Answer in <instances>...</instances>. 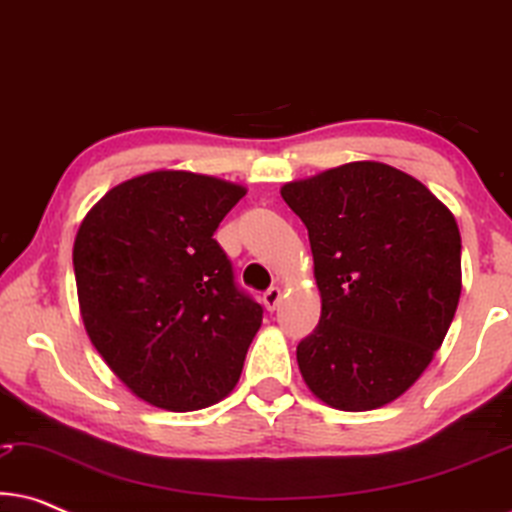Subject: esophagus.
Returning <instances> with one entry per match:
<instances>
[{"instance_id":"obj_1","label":"esophagus","mask_w":512,"mask_h":512,"mask_svg":"<svg viewBox=\"0 0 512 512\" xmlns=\"http://www.w3.org/2000/svg\"><path fill=\"white\" fill-rule=\"evenodd\" d=\"M279 300H282V289H277V286H272V289H268L263 293V305L265 310H275V307L279 305Z\"/></svg>"}]
</instances>
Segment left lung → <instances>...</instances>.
I'll use <instances>...</instances> for the list:
<instances>
[{"label": "left lung", "instance_id": "left-lung-1", "mask_svg": "<svg viewBox=\"0 0 512 512\" xmlns=\"http://www.w3.org/2000/svg\"><path fill=\"white\" fill-rule=\"evenodd\" d=\"M321 293L298 368L335 410L382 408L429 368L461 296V235L450 209L410 174L359 160L289 181Z\"/></svg>", "mask_w": 512, "mask_h": 512}]
</instances>
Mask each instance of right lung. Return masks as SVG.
Listing matches in <instances>:
<instances>
[{
    "instance_id": "obj_1",
    "label": "right lung",
    "mask_w": 512,
    "mask_h": 512,
    "mask_svg": "<svg viewBox=\"0 0 512 512\" xmlns=\"http://www.w3.org/2000/svg\"><path fill=\"white\" fill-rule=\"evenodd\" d=\"M247 188L184 170L139 174L81 221L74 275L97 352L137 398L191 412L226 398L263 321L216 228Z\"/></svg>"
}]
</instances>
